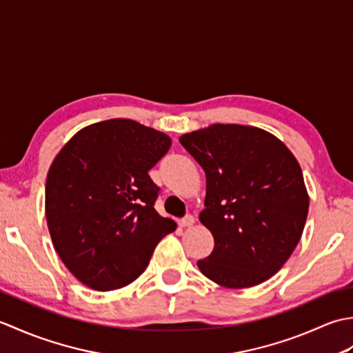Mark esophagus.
<instances>
[{"label":"esophagus","mask_w":353,"mask_h":353,"mask_svg":"<svg viewBox=\"0 0 353 353\" xmlns=\"http://www.w3.org/2000/svg\"><path fill=\"white\" fill-rule=\"evenodd\" d=\"M194 223H196V220H194V216L192 215H186L185 219H182L181 221H179V226H181V228H191Z\"/></svg>","instance_id":"obj_1"}]
</instances>
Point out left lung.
<instances>
[{
  "mask_svg": "<svg viewBox=\"0 0 353 353\" xmlns=\"http://www.w3.org/2000/svg\"><path fill=\"white\" fill-rule=\"evenodd\" d=\"M179 141L206 174L200 221L215 245L197 262L200 272L226 288L270 279L294 252L308 216L294 154L274 134L241 124H212Z\"/></svg>",
  "mask_w": 353,
  "mask_h": 353,
  "instance_id": "1",
  "label": "left lung"
}]
</instances>
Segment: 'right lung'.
I'll use <instances>...</instances> for the list:
<instances>
[{"instance_id":"obj_1","label":"right lung","mask_w":353,"mask_h":353,"mask_svg":"<svg viewBox=\"0 0 353 353\" xmlns=\"http://www.w3.org/2000/svg\"><path fill=\"white\" fill-rule=\"evenodd\" d=\"M171 138L133 119L79 130L52 161L45 183L51 241L65 267L97 291L123 288L147 268L177 224L154 209L148 176Z\"/></svg>"}]
</instances>
